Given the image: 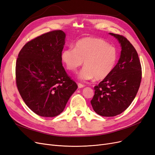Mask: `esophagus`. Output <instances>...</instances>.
<instances>
[{"label": "esophagus", "mask_w": 155, "mask_h": 155, "mask_svg": "<svg viewBox=\"0 0 155 155\" xmlns=\"http://www.w3.org/2000/svg\"><path fill=\"white\" fill-rule=\"evenodd\" d=\"M78 86L79 88H83L84 87V85L81 84V83H78Z\"/></svg>", "instance_id": "esophagus-1"}]
</instances>
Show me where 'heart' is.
Returning <instances> with one entry per match:
<instances>
[{
  "label": "heart",
  "mask_w": 155,
  "mask_h": 155,
  "mask_svg": "<svg viewBox=\"0 0 155 155\" xmlns=\"http://www.w3.org/2000/svg\"><path fill=\"white\" fill-rule=\"evenodd\" d=\"M117 59L118 51L115 47L94 37L79 40L74 49L68 48L61 54L62 62L70 71H76L84 61V67L78 74L79 79L83 81L104 79L113 71Z\"/></svg>",
  "instance_id": "obj_1"
}]
</instances>
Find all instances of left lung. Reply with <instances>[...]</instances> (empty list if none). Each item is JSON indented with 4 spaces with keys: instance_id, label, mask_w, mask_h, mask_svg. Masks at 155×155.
<instances>
[{
    "instance_id": "left-lung-1",
    "label": "left lung",
    "mask_w": 155,
    "mask_h": 155,
    "mask_svg": "<svg viewBox=\"0 0 155 155\" xmlns=\"http://www.w3.org/2000/svg\"><path fill=\"white\" fill-rule=\"evenodd\" d=\"M120 44L119 60L110 75L94 87L95 94L90 101L99 115L114 117L126 110L139 89L142 67L135 47L126 37L110 33Z\"/></svg>"
}]
</instances>
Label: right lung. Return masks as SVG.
Segmentation results:
<instances>
[{
	"label": "right lung",
	"instance_id": "add662e5",
	"mask_svg": "<svg viewBox=\"0 0 155 155\" xmlns=\"http://www.w3.org/2000/svg\"><path fill=\"white\" fill-rule=\"evenodd\" d=\"M65 38L61 30L36 37L24 45L16 62V83L21 97L41 117L60 114L78 88L62 65Z\"/></svg>",
	"mask_w": 155,
	"mask_h": 155
}]
</instances>
